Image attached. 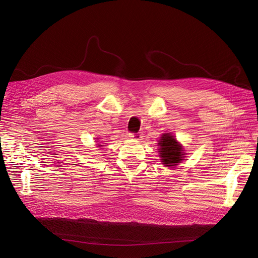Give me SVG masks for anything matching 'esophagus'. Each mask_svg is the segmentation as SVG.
<instances>
[{
    "mask_svg": "<svg viewBox=\"0 0 258 258\" xmlns=\"http://www.w3.org/2000/svg\"><path fill=\"white\" fill-rule=\"evenodd\" d=\"M129 138H131V139H137V140H140L142 138V136L141 135H139V134H130L129 135Z\"/></svg>",
    "mask_w": 258,
    "mask_h": 258,
    "instance_id": "1",
    "label": "esophagus"
}]
</instances>
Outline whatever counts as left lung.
I'll return each instance as SVG.
<instances>
[{
    "label": "left lung",
    "instance_id": "1",
    "mask_svg": "<svg viewBox=\"0 0 258 258\" xmlns=\"http://www.w3.org/2000/svg\"><path fill=\"white\" fill-rule=\"evenodd\" d=\"M159 156L162 165L165 167L173 168L177 163L182 162L185 157L183 146L171 134H163L159 140Z\"/></svg>",
    "mask_w": 258,
    "mask_h": 258
}]
</instances>
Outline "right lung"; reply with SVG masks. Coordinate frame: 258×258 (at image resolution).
I'll list each match as a JSON object with an SVG mask.
<instances>
[{
    "instance_id": "1",
    "label": "right lung",
    "mask_w": 258,
    "mask_h": 258,
    "mask_svg": "<svg viewBox=\"0 0 258 258\" xmlns=\"http://www.w3.org/2000/svg\"><path fill=\"white\" fill-rule=\"evenodd\" d=\"M100 146H102V145H100Z\"/></svg>"
}]
</instances>
